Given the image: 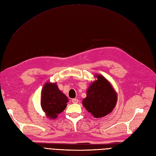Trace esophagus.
<instances>
[{
	"label": "esophagus",
	"instance_id": "esophagus-1",
	"mask_svg": "<svg viewBox=\"0 0 156 156\" xmlns=\"http://www.w3.org/2000/svg\"><path fill=\"white\" fill-rule=\"evenodd\" d=\"M72 103H77L78 101H79V100H77V99H72Z\"/></svg>",
	"mask_w": 156,
	"mask_h": 156
}]
</instances>
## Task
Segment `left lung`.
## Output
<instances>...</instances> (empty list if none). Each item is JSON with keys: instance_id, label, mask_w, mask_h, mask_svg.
<instances>
[{"instance_id": "8db88e82", "label": "left lung", "mask_w": 156, "mask_h": 156, "mask_svg": "<svg viewBox=\"0 0 156 156\" xmlns=\"http://www.w3.org/2000/svg\"><path fill=\"white\" fill-rule=\"evenodd\" d=\"M97 79L90 84L87 97L83 99V105L94 117L102 118L114 109L118 100L117 93L111 83L100 74L94 76Z\"/></svg>"}]
</instances>
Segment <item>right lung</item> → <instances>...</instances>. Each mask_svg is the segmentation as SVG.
<instances>
[{
    "label": "right lung",
    "mask_w": 156,
    "mask_h": 156,
    "mask_svg": "<svg viewBox=\"0 0 156 156\" xmlns=\"http://www.w3.org/2000/svg\"><path fill=\"white\" fill-rule=\"evenodd\" d=\"M68 98L60 90L56 83L47 82L41 93V107L49 119H55L67 106Z\"/></svg>",
    "instance_id": "1"
}]
</instances>
